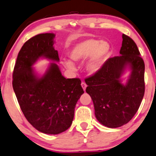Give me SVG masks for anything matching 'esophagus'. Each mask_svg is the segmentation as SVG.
<instances>
[{
    "label": "esophagus",
    "instance_id": "34e87169",
    "mask_svg": "<svg viewBox=\"0 0 156 156\" xmlns=\"http://www.w3.org/2000/svg\"><path fill=\"white\" fill-rule=\"evenodd\" d=\"M81 86H82L83 89L84 90H86V87H87V85L86 84V83H85V82H82V83H81Z\"/></svg>",
    "mask_w": 156,
    "mask_h": 156
}]
</instances>
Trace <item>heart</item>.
<instances>
[{"instance_id": "b5f03b06", "label": "heart", "mask_w": 156, "mask_h": 156, "mask_svg": "<svg viewBox=\"0 0 156 156\" xmlns=\"http://www.w3.org/2000/svg\"><path fill=\"white\" fill-rule=\"evenodd\" d=\"M110 50L111 47L106 41L89 38L73 47L68 55L72 61L76 62L83 61L90 57L86 63V70L90 73H95L101 69L105 63ZM64 66L68 69H75L74 64L70 61H65Z\"/></svg>"}]
</instances>
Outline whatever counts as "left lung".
<instances>
[{"instance_id":"obj_1","label":"left lung","mask_w":156,"mask_h":156,"mask_svg":"<svg viewBox=\"0 0 156 156\" xmlns=\"http://www.w3.org/2000/svg\"><path fill=\"white\" fill-rule=\"evenodd\" d=\"M120 55L110 58L94 75L86 78L97 120L108 128L128 123L138 111L145 93V64L136 43L123 34ZM129 67L132 73L126 85L121 76Z\"/></svg>"}]
</instances>
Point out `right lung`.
Returning <instances> with one entry per match:
<instances>
[{"mask_svg":"<svg viewBox=\"0 0 156 156\" xmlns=\"http://www.w3.org/2000/svg\"><path fill=\"white\" fill-rule=\"evenodd\" d=\"M53 33L33 36L18 53L13 73V88L20 109L33 127L45 134H59L71 126L77 101L84 93L79 78H66L51 63L39 77L32 66L40 58L58 62Z\"/></svg>","mask_w":156,"mask_h":156,"instance_id":"right-lung-1","label":"right lung"}]
</instances>
